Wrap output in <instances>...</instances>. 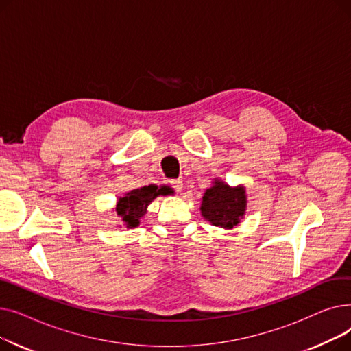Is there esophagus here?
Returning a JSON list of instances; mask_svg holds the SVG:
<instances>
[{"instance_id":"34e87169","label":"esophagus","mask_w":351,"mask_h":351,"mask_svg":"<svg viewBox=\"0 0 351 351\" xmlns=\"http://www.w3.org/2000/svg\"><path fill=\"white\" fill-rule=\"evenodd\" d=\"M169 183H171V186H172L176 192H180V191H182V188H183V183H182V180H179V179L171 180Z\"/></svg>"}]
</instances>
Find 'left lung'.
<instances>
[{
	"label": "left lung",
	"instance_id": "1",
	"mask_svg": "<svg viewBox=\"0 0 351 351\" xmlns=\"http://www.w3.org/2000/svg\"><path fill=\"white\" fill-rule=\"evenodd\" d=\"M216 185L205 192L202 200V215L213 226L232 229L239 223L246 210V195L243 188H230L226 183L215 182Z\"/></svg>",
	"mask_w": 351,
	"mask_h": 351
}]
</instances>
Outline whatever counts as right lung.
Here are the masks:
<instances>
[{
	"label": "right lung",
	"instance_id": "1",
	"mask_svg": "<svg viewBox=\"0 0 351 351\" xmlns=\"http://www.w3.org/2000/svg\"><path fill=\"white\" fill-rule=\"evenodd\" d=\"M160 193L156 186H143L128 192L118 200L117 212L122 217L128 228H135L139 225V219L145 215L147 205Z\"/></svg>",
	"mask_w": 351,
	"mask_h": 351
}]
</instances>
